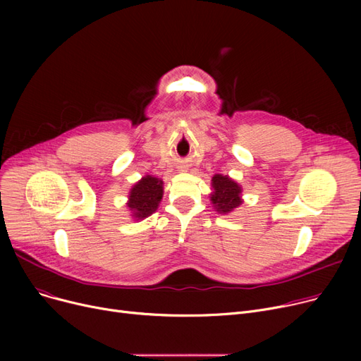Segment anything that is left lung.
Instances as JSON below:
<instances>
[{"label": "left lung", "mask_w": 361, "mask_h": 361, "mask_svg": "<svg viewBox=\"0 0 361 361\" xmlns=\"http://www.w3.org/2000/svg\"><path fill=\"white\" fill-rule=\"evenodd\" d=\"M212 192L209 195L214 209L221 215H228L243 204V188L228 176L215 174L212 177Z\"/></svg>", "instance_id": "8db88e82"}]
</instances>
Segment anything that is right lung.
<instances>
[{
    "instance_id": "1",
    "label": "right lung",
    "mask_w": 361,
    "mask_h": 361,
    "mask_svg": "<svg viewBox=\"0 0 361 361\" xmlns=\"http://www.w3.org/2000/svg\"><path fill=\"white\" fill-rule=\"evenodd\" d=\"M164 196V181L146 174L130 188L127 207L131 218L142 221L157 212Z\"/></svg>"
}]
</instances>
